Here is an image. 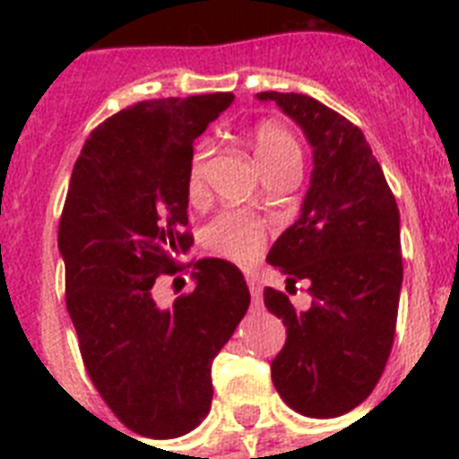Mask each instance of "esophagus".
<instances>
[{
    "label": "esophagus",
    "mask_w": 459,
    "mask_h": 459,
    "mask_svg": "<svg viewBox=\"0 0 459 459\" xmlns=\"http://www.w3.org/2000/svg\"><path fill=\"white\" fill-rule=\"evenodd\" d=\"M248 290L250 296H253V301L257 303L259 299H262V285H259V280L255 278V275H248Z\"/></svg>",
    "instance_id": "34e87169"
}]
</instances>
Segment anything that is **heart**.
I'll return each instance as SVG.
<instances>
[{"mask_svg":"<svg viewBox=\"0 0 459 459\" xmlns=\"http://www.w3.org/2000/svg\"><path fill=\"white\" fill-rule=\"evenodd\" d=\"M250 144L264 174L278 172V169L301 172L303 147L287 126L278 121H262L250 131ZM206 156H209V147L200 144L190 158L188 174H186V190L195 202L202 200L206 190ZM266 238H269V232L264 222L246 211H222L221 216L206 225L204 232L206 248L211 253L241 266L255 264L262 257Z\"/></svg>","mask_w":459,"mask_h":459,"instance_id":"1","label":"heart"}]
</instances>
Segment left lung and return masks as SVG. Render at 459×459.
<instances>
[{"label": "left lung", "instance_id": "obj_1", "mask_svg": "<svg viewBox=\"0 0 459 459\" xmlns=\"http://www.w3.org/2000/svg\"><path fill=\"white\" fill-rule=\"evenodd\" d=\"M301 126L315 169L301 216L273 243L271 266L287 290L307 280L312 306L264 290V306L287 328L271 363L275 391L294 411L335 419L359 407L391 356L403 287L400 211L359 126L306 93L262 91Z\"/></svg>", "mask_w": 459, "mask_h": 459}]
</instances>
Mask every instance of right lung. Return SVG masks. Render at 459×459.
<instances>
[{
	"instance_id": "right-lung-1",
	"label": "right lung",
	"mask_w": 459,
	"mask_h": 459,
	"mask_svg": "<svg viewBox=\"0 0 459 459\" xmlns=\"http://www.w3.org/2000/svg\"><path fill=\"white\" fill-rule=\"evenodd\" d=\"M232 93L142 100L108 117L71 174L59 253L66 307L87 375L112 413L147 439H172L211 409V363L250 306L243 273L225 259L179 264L193 246V142ZM193 268L195 287L158 308L160 274Z\"/></svg>"
}]
</instances>
